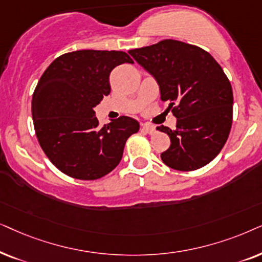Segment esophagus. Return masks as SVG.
<instances>
[{
    "label": "esophagus",
    "mask_w": 262,
    "mask_h": 262,
    "mask_svg": "<svg viewBox=\"0 0 262 262\" xmlns=\"http://www.w3.org/2000/svg\"><path fill=\"white\" fill-rule=\"evenodd\" d=\"M141 129L149 135H153L156 133V127H155V125H152V124H142Z\"/></svg>",
    "instance_id": "1"
}]
</instances>
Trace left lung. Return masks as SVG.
Returning a JSON list of instances; mask_svg holds the SVG:
<instances>
[{"instance_id":"left-lung-1","label":"left lung","mask_w":262,"mask_h":262,"mask_svg":"<svg viewBox=\"0 0 262 262\" xmlns=\"http://www.w3.org/2000/svg\"><path fill=\"white\" fill-rule=\"evenodd\" d=\"M158 82L163 102L177 118L176 129L157 127L169 135L163 163L179 171H194L212 162L228 140L232 124L231 83L206 50L164 39L129 51Z\"/></svg>"}]
</instances>
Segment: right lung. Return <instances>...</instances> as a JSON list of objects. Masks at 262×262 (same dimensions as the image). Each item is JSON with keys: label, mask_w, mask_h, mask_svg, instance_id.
Instances as JSON below:
<instances>
[{"label": "right lung", "mask_w": 262, "mask_h": 262, "mask_svg": "<svg viewBox=\"0 0 262 262\" xmlns=\"http://www.w3.org/2000/svg\"><path fill=\"white\" fill-rule=\"evenodd\" d=\"M122 63H133L123 51L67 52L51 62L34 89L38 142L49 160L73 179L93 181L113 171L127 139L140 128L128 116L100 127L93 111L110 93L111 71Z\"/></svg>", "instance_id": "right-lung-1"}]
</instances>
